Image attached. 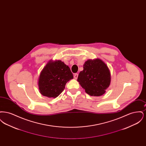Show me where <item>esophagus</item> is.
I'll return each instance as SVG.
<instances>
[{
	"label": "esophagus",
	"instance_id": "34e87169",
	"mask_svg": "<svg viewBox=\"0 0 146 146\" xmlns=\"http://www.w3.org/2000/svg\"><path fill=\"white\" fill-rule=\"evenodd\" d=\"M78 73H76V74H74V79H76L78 78Z\"/></svg>",
	"mask_w": 146,
	"mask_h": 146
}]
</instances>
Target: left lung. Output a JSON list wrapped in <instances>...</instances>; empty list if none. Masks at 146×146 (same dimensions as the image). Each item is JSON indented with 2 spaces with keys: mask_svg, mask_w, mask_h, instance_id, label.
Wrapping results in <instances>:
<instances>
[{
  "mask_svg": "<svg viewBox=\"0 0 146 146\" xmlns=\"http://www.w3.org/2000/svg\"><path fill=\"white\" fill-rule=\"evenodd\" d=\"M77 81L90 96L104 94L111 83V73L107 66L101 60H88L83 65Z\"/></svg>",
  "mask_w": 146,
  "mask_h": 146,
  "instance_id": "obj_1",
  "label": "left lung"
}]
</instances>
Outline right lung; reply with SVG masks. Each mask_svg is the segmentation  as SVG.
Returning <instances> with one entry per match:
<instances>
[{
  "label": "right lung",
  "mask_w": 146,
  "mask_h": 146,
  "mask_svg": "<svg viewBox=\"0 0 146 146\" xmlns=\"http://www.w3.org/2000/svg\"><path fill=\"white\" fill-rule=\"evenodd\" d=\"M73 78L70 67L61 61H50L40 73L38 86L44 96L56 98L64 90L66 83Z\"/></svg>",
  "instance_id": "right-lung-1"
}]
</instances>
